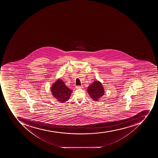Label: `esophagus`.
<instances>
[{
  "label": "esophagus",
  "instance_id": "esophagus-1",
  "mask_svg": "<svg viewBox=\"0 0 158 158\" xmlns=\"http://www.w3.org/2000/svg\"><path fill=\"white\" fill-rule=\"evenodd\" d=\"M83 87L82 86H76V88H77V89H80V88H82Z\"/></svg>",
  "mask_w": 158,
  "mask_h": 158
}]
</instances>
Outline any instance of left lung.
<instances>
[{
  "instance_id": "1",
  "label": "left lung",
  "mask_w": 158,
  "mask_h": 158,
  "mask_svg": "<svg viewBox=\"0 0 158 158\" xmlns=\"http://www.w3.org/2000/svg\"><path fill=\"white\" fill-rule=\"evenodd\" d=\"M87 92L94 101L99 100L104 95V88L99 81H95L87 87Z\"/></svg>"
}]
</instances>
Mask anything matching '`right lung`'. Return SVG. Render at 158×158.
<instances>
[{"label":"right lung","mask_w":158,"mask_h":158,"mask_svg":"<svg viewBox=\"0 0 158 158\" xmlns=\"http://www.w3.org/2000/svg\"><path fill=\"white\" fill-rule=\"evenodd\" d=\"M52 95L60 103L67 101L72 93L73 90L66 86L61 78H59L52 84L51 87Z\"/></svg>","instance_id":"right-lung-1"}]
</instances>
